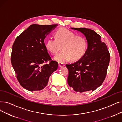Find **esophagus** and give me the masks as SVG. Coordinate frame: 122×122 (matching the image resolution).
I'll return each mask as SVG.
<instances>
[{
  "label": "esophagus",
  "mask_w": 122,
  "mask_h": 122,
  "mask_svg": "<svg viewBox=\"0 0 122 122\" xmlns=\"http://www.w3.org/2000/svg\"><path fill=\"white\" fill-rule=\"evenodd\" d=\"M58 66H59V67H62L64 66L65 65L64 64H63V63H59L58 64Z\"/></svg>",
  "instance_id": "1"
}]
</instances>
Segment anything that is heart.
Segmentation results:
<instances>
[{
	"label": "heart",
	"instance_id": "heart-1",
	"mask_svg": "<svg viewBox=\"0 0 122 122\" xmlns=\"http://www.w3.org/2000/svg\"><path fill=\"white\" fill-rule=\"evenodd\" d=\"M55 38H50L46 42L47 50L53 54H57L61 49L62 51L54 59L58 63H64L71 58L78 60L85 54L88 43L86 38L76 35L72 31L65 28L57 29L54 33Z\"/></svg>",
	"mask_w": 122,
	"mask_h": 122
}]
</instances>
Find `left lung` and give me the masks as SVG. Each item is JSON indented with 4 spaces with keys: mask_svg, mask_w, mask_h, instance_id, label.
Here are the masks:
<instances>
[{
    "mask_svg": "<svg viewBox=\"0 0 122 122\" xmlns=\"http://www.w3.org/2000/svg\"><path fill=\"white\" fill-rule=\"evenodd\" d=\"M81 31L87 41V49L81 59L67 64L69 86L76 92L94 91L103 82L110 61V53L101 36L87 28H72Z\"/></svg>",
    "mask_w": 122,
    "mask_h": 122,
    "instance_id": "8db88e82",
    "label": "left lung"
}]
</instances>
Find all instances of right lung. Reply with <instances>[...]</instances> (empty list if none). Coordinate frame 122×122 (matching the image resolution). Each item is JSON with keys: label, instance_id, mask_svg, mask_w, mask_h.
I'll return each instance as SVG.
<instances>
[{"label": "right lung", "instance_id": "right-lung-1", "mask_svg": "<svg viewBox=\"0 0 122 122\" xmlns=\"http://www.w3.org/2000/svg\"><path fill=\"white\" fill-rule=\"evenodd\" d=\"M57 25H31L13 44L12 67L21 86L30 92L46 86L50 76L58 68V63L51 59L44 42L45 37Z\"/></svg>", "mask_w": 122, "mask_h": 122}]
</instances>
